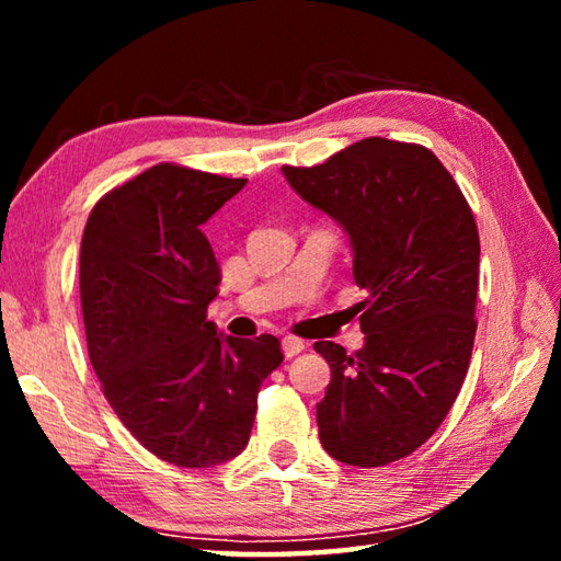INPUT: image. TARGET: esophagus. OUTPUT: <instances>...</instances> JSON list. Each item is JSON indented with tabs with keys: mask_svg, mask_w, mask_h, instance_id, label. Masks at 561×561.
I'll list each match as a JSON object with an SVG mask.
<instances>
[{
	"mask_svg": "<svg viewBox=\"0 0 561 561\" xmlns=\"http://www.w3.org/2000/svg\"><path fill=\"white\" fill-rule=\"evenodd\" d=\"M304 350H306V342L304 340L294 337V335H284L282 337V352H284V356H287V359H291V356H296V354H301Z\"/></svg>",
	"mask_w": 561,
	"mask_h": 561,
	"instance_id": "obj_1",
	"label": "esophagus"
}]
</instances>
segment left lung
<instances>
[{
    "label": "left lung",
    "mask_w": 561,
    "mask_h": 561,
    "mask_svg": "<svg viewBox=\"0 0 561 561\" xmlns=\"http://www.w3.org/2000/svg\"><path fill=\"white\" fill-rule=\"evenodd\" d=\"M308 205L350 236L364 350H313L330 364L318 436L332 458L380 468L446 420L472 356L480 233L434 151L368 137L311 169L282 165Z\"/></svg>",
    "instance_id": "obj_1"
}]
</instances>
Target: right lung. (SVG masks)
Returning <instances> with one entry per match:
<instances>
[{"instance_id":"1","label":"right lung","mask_w":561,"mask_h":561,"mask_svg":"<svg viewBox=\"0 0 561 561\" xmlns=\"http://www.w3.org/2000/svg\"><path fill=\"white\" fill-rule=\"evenodd\" d=\"M245 178L159 163L113 187L81 238L89 359L127 432L178 468H214L248 446L279 340L224 337L207 320L219 262L202 233Z\"/></svg>"}]
</instances>
